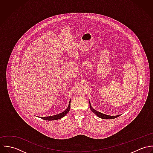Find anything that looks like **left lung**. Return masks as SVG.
<instances>
[{"mask_svg":"<svg viewBox=\"0 0 153 153\" xmlns=\"http://www.w3.org/2000/svg\"><path fill=\"white\" fill-rule=\"evenodd\" d=\"M89 107H90V108L91 109V111L94 113L98 117L101 118H102V119H114V118H117L118 117H119L120 115H117V116H110V115H105V114H102L95 109H93V108L91 107V105L89 103Z\"/></svg>","mask_w":153,"mask_h":153,"instance_id":"left-lung-1","label":"left lung"}]
</instances>
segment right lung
<instances>
[{
	"instance_id": "1",
	"label": "right lung",
	"mask_w": 153,
	"mask_h": 153,
	"mask_svg": "<svg viewBox=\"0 0 153 153\" xmlns=\"http://www.w3.org/2000/svg\"><path fill=\"white\" fill-rule=\"evenodd\" d=\"M70 107H71V101L69 103V105L68 107V108H66L65 111H64L63 112L55 115H53V116H49V117H40L41 118L45 120H48V121H52V120H58L60 119L61 118H62L63 117H64L66 115L68 112H69V109H70Z\"/></svg>"
}]
</instances>
